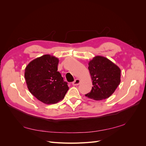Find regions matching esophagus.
I'll list each match as a JSON object with an SVG mask.
<instances>
[{
  "mask_svg": "<svg viewBox=\"0 0 146 146\" xmlns=\"http://www.w3.org/2000/svg\"><path fill=\"white\" fill-rule=\"evenodd\" d=\"M80 79L76 78V80H75L72 82V85H73L74 86H77V85H79V84H80Z\"/></svg>",
  "mask_w": 146,
  "mask_h": 146,
  "instance_id": "1",
  "label": "esophagus"
}]
</instances>
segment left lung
Here are the masks:
<instances>
[{
  "mask_svg": "<svg viewBox=\"0 0 146 146\" xmlns=\"http://www.w3.org/2000/svg\"><path fill=\"white\" fill-rule=\"evenodd\" d=\"M88 65L93 86L91 92L85 96L96 100L108 98L120 84V68L102 56L94 57Z\"/></svg>",
  "mask_w": 146,
  "mask_h": 146,
  "instance_id": "1",
  "label": "left lung"
}]
</instances>
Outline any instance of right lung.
I'll list each match as a JSON object with an SVG mask.
<instances>
[{
  "mask_svg": "<svg viewBox=\"0 0 146 146\" xmlns=\"http://www.w3.org/2000/svg\"><path fill=\"white\" fill-rule=\"evenodd\" d=\"M59 60L44 55L30 61L24 77L30 92L46 104H54L64 99L69 90L68 83L58 70Z\"/></svg>",
  "mask_w": 146,
  "mask_h": 146,
  "instance_id": "1",
  "label": "right lung"
}]
</instances>
